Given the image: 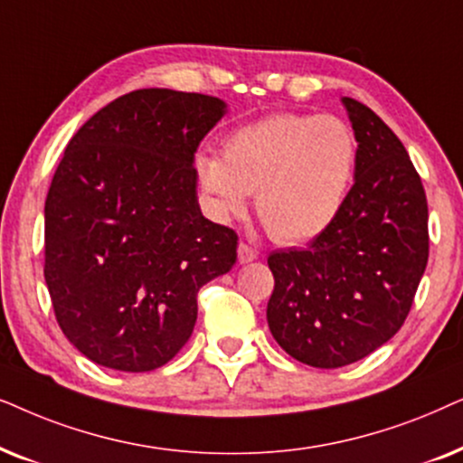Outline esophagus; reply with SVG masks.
Instances as JSON below:
<instances>
[{
  "instance_id": "obj_1",
  "label": "esophagus",
  "mask_w": 463,
  "mask_h": 463,
  "mask_svg": "<svg viewBox=\"0 0 463 463\" xmlns=\"http://www.w3.org/2000/svg\"><path fill=\"white\" fill-rule=\"evenodd\" d=\"M237 258H239V262H241V264L251 262V260H256V258H258V251H256V248H251L250 243L241 241L237 245Z\"/></svg>"
}]
</instances>
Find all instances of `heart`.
<instances>
[{
	"mask_svg": "<svg viewBox=\"0 0 463 463\" xmlns=\"http://www.w3.org/2000/svg\"><path fill=\"white\" fill-rule=\"evenodd\" d=\"M357 139L332 114L281 112L232 131L222 158L201 154L196 175L222 215L256 193L258 218L279 243H305L336 220L354 182Z\"/></svg>",
	"mask_w": 463,
	"mask_h": 463,
	"instance_id": "heart-1",
	"label": "heart"
}]
</instances>
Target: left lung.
I'll list each match as a JSON object with an SVG mask.
<instances>
[{"mask_svg":"<svg viewBox=\"0 0 463 463\" xmlns=\"http://www.w3.org/2000/svg\"><path fill=\"white\" fill-rule=\"evenodd\" d=\"M357 139L355 182L305 250L273 251L267 319L279 347L316 368L362 360L402 328L430 254L428 201L396 133L343 97Z\"/></svg>","mask_w":463,"mask_h":463,"instance_id":"obj_1","label":"left lung"}]
</instances>
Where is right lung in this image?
Wrapping results in <instances>:
<instances>
[{"instance_id": "obj_1", "label": "right lung", "mask_w": 463, "mask_h": 463, "mask_svg": "<svg viewBox=\"0 0 463 463\" xmlns=\"http://www.w3.org/2000/svg\"><path fill=\"white\" fill-rule=\"evenodd\" d=\"M218 97L141 89L70 139L44 207V279L80 354L125 373L160 368L196 322V294L237 260V232L203 218L194 152Z\"/></svg>"}]
</instances>
